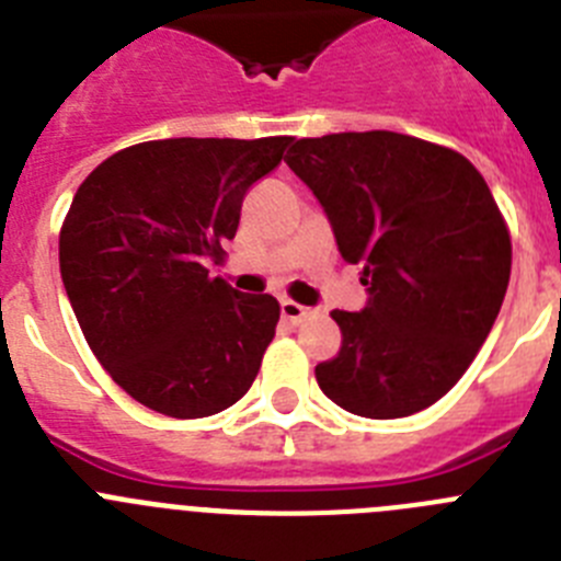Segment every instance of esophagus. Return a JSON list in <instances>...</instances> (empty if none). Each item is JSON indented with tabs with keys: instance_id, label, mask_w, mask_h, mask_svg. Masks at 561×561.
<instances>
[{
	"instance_id": "34e87169",
	"label": "esophagus",
	"mask_w": 561,
	"mask_h": 561,
	"mask_svg": "<svg viewBox=\"0 0 561 561\" xmlns=\"http://www.w3.org/2000/svg\"><path fill=\"white\" fill-rule=\"evenodd\" d=\"M280 314H284L286 323L297 325V323H304V320L311 314V311L306 309V306L295 304V300H280Z\"/></svg>"
}]
</instances>
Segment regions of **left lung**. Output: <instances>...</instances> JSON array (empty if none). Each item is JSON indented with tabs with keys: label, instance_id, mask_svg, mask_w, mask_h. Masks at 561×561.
I'll return each mask as SVG.
<instances>
[{
	"label": "left lung",
	"instance_id": "8db88e82",
	"mask_svg": "<svg viewBox=\"0 0 561 561\" xmlns=\"http://www.w3.org/2000/svg\"><path fill=\"white\" fill-rule=\"evenodd\" d=\"M286 165L311 187L368 304L334 309L340 354L314 368L334 404L404 419L455 388L503 306L512 238L478 168L396 131L306 137Z\"/></svg>",
	"mask_w": 561,
	"mask_h": 561
}]
</instances>
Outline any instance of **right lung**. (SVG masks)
Returning <instances> with one entry per match:
<instances>
[{"label": "right lung", "mask_w": 561, "mask_h": 561, "mask_svg": "<svg viewBox=\"0 0 561 561\" xmlns=\"http://www.w3.org/2000/svg\"><path fill=\"white\" fill-rule=\"evenodd\" d=\"M289 142H140L78 187L58 238L64 289L92 354L146 408L205 419L255 381L280 306L210 277L207 261L225 255L247 191Z\"/></svg>", "instance_id": "right-lung-1"}]
</instances>
